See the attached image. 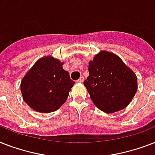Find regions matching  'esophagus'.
I'll return each mask as SVG.
<instances>
[{"instance_id":"esophagus-1","label":"esophagus","mask_w":155,"mask_h":155,"mask_svg":"<svg viewBox=\"0 0 155 155\" xmlns=\"http://www.w3.org/2000/svg\"><path fill=\"white\" fill-rule=\"evenodd\" d=\"M84 76H80V79L77 80V82L78 83H83L84 82Z\"/></svg>"}]
</instances>
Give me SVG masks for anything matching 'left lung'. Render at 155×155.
I'll return each mask as SVG.
<instances>
[{"mask_svg": "<svg viewBox=\"0 0 155 155\" xmlns=\"http://www.w3.org/2000/svg\"><path fill=\"white\" fill-rule=\"evenodd\" d=\"M84 84L95 105L106 113L125 108L137 89V79L117 55L101 51L88 65Z\"/></svg>", "mask_w": 155, "mask_h": 155, "instance_id": "obj_1", "label": "left lung"}]
</instances>
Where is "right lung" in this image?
<instances>
[{
    "label": "right lung",
    "instance_id": "right-lung-1",
    "mask_svg": "<svg viewBox=\"0 0 155 155\" xmlns=\"http://www.w3.org/2000/svg\"><path fill=\"white\" fill-rule=\"evenodd\" d=\"M63 63L51 56L39 58L21 82L23 100L39 113H51L65 103L75 83L63 68Z\"/></svg>",
    "mask_w": 155,
    "mask_h": 155
}]
</instances>
